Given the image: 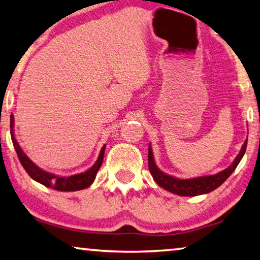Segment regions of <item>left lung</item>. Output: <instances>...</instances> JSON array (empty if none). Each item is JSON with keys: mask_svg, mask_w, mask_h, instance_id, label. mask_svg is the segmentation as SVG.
<instances>
[{"mask_svg": "<svg viewBox=\"0 0 260 260\" xmlns=\"http://www.w3.org/2000/svg\"><path fill=\"white\" fill-rule=\"evenodd\" d=\"M246 142H248V139H246L240 154H238L237 157L235 158L232 166L226 168L225 170L213 176H203L191 179H178L172 176L163 174V172L158 170V168L156 167L150 146L148 148V167H149V170L152 177H154L155 182L157 183L160 187L166 188L169 192L183 197H194L199 194H205V193L214 191V189L219 187L221 184H223L224 180L235 171V169L238 166V163L241 162L243 155H244L246 149Z\"/></svg>", "mask_w": 260, "mask_h": 260, "instance_id": "obj_1", "label": "left lung"}]
</instances>
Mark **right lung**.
Returning a JSON list of instances; mask_svg holds the SVG:
<instances>
[{
  "mask_svg": "<svg viewBox=\"0 0 260 260\" xmlns=\"http://www.w3.org/2000/svg\"><path fill=\"white\" fill-rule=\"evenodd\" d=\"M12 127H14V117H10V128H11V140L12 143H14L15 150L17 152V156L19 158V162L22 164L23 168L25 169L27 175L31 177L32 179L37 180V182L45 185L46 187H51L53 189H56V191H78V189H83L85 187L90 186L94 180V177L96 174L100 170L102 167L103 158H104V151H105V145L102 148L100 157L96 160V163L93 164L91 169H89L88 171L83 172V174H78L69 177H59L55 175L49 174L44 170H41L38 167L36 166L35 163H32V160L27 157V156L24 154L23 150L20 149L19 145L16 141L14 137V132H12Z\"/></svg>",
  "mask_w": 260,
  "mask_h": 260,
  "instance_id": "add662e5",
  "label": "right lung"
}]
</instances>
